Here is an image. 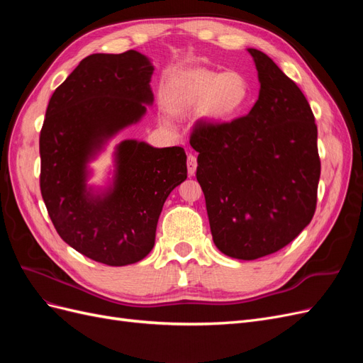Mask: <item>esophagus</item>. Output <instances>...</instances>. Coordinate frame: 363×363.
I'll return each instance as SVG.
<instances>
[{
  "label": "esophagus",
  "instance_id": "obj_1",
  "mask_svg": "<svg viewBox=\"0 0 363 363\" xmlns=\"http://www.w3.org/2000/svg\"><path fill=\"white\" fill-rule=\"evenodd\" d=\"M186 164H188L189 175H194L195 171H196V167H199V163H196V157L194 155H188V160H186Z\"/></svg>",
  "mask_w": 363,
  "mask_h": 363
}]
</instances>
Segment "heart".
<instances>
[{
  "instance_id": "heart-1",
  "label": "heart",
  "mask_w": 363,
  "mask_h": 363,
  "mask_svg": "<svg viewBox=\"0 0 363 363\" xmlns=\"http://www.w3.org/2000/svg\"><path fill=\"white\" fill-rule=\"evenodd\" d=\"M248 95L250 86L242 74L194 69L172 80L167 92V103L177 113L201 104L203 116L225 119L245 106Z\"/></svg>"
}]
</instances>
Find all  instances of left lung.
<instances>
[{"label": "left lung", "mask_w": 363, "mask_h": 363, "mask_svg": "<svg viewBox=\"0 0 363 363\" xmlns=\"http://www.w3.org/2000/svg\"><path fill=\"white\" fill-rule=\"evenodd\" d=\"M260 92L250 113L199 119L191 147L213 242L224 255H272L312 221L321 160L318 128L304 94L267 54L250 48Z\"/></svg>", "instance_id": "obj_1"}]
</instances>
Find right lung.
Returning a JSON list of instances; mask_svg holds the SVG:
<instances>
[{"label": "right lung", "mask_w": 363, "mask_h": 363, "mask_svg": "<svg viewBox=\"0 0 363 363\" xmlns=\"http://www.w3.org/2000/svg\"><path fill=\"white\" fill-rule=\"evenodd\" d=\"M152 67L135 50L91 54L50 98L43 119L40 194L59 236L108 267L144 259L155 247L164 200L188 177L182 147L124 140L116 180L103 199L86 191V162L103 140L145 113Z\"/></svg>", "instance_id": "obj_1"}]
</instances>
